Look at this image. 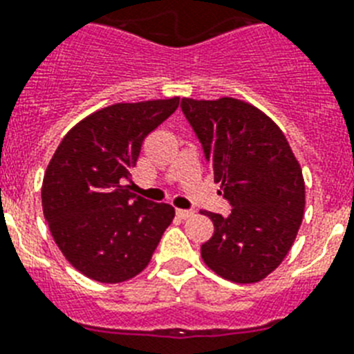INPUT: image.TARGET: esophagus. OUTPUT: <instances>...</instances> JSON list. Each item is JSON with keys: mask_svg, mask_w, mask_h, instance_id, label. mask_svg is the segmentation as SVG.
I'll return each instance as SVG.
<instances>
[{"mask_svg": "<svg viewBox=\"0 0 354 354\" xmlns=\"http://www.w3.org/2000/svg\"><path fill=\"white\" fill-rule=\"evenodd\" d=\"M175 215L179 218H183V221H186V218L194 217V212H192V209H175Z\"/></svg>", "mask_w": 354, "mask_h": 354, "instance_id": "34e87169", "label": "esophagus"}]
</instances>
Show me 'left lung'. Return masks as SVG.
I'll list each match as a JSON object with an SVG mask.
<instances>
[{
    "label": "left lung",
    "instance_id": "left-lung-1",
    "mask_svg": "<svg viewBox=\"0 0 354 354\" xmlns=\"http://www.w3.org/2000/svg\"><path fill=\"white\" fill-rule=\"evenodd\" d=\"M232 212L212 218L213 236L201 246L209 270L236 284L275 271L302 224L306 186L288 139L253 104L233 97L180 101Z\"/></svg>",
    "mask_w": 354,
    "mask_h": 354
}]
</instances>
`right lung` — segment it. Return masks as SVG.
<instances>
[{"instance_id":"add662e5","label":"right lung","mask_w":354,"mask_h":354,"mask_svg":"<svg viewBox=\"0 0 354 354\" xmlns=\"http://www.w3.org/2000/svg\"><path fill=\"white\" fill-rule=\"evenodd\" d=\"M179 97L118 103L77 122L46 166L41 203L55 244L84 277L118 284L150 262L175 209L131 194L142 141Z\"/></svg>"}]
</instances>
